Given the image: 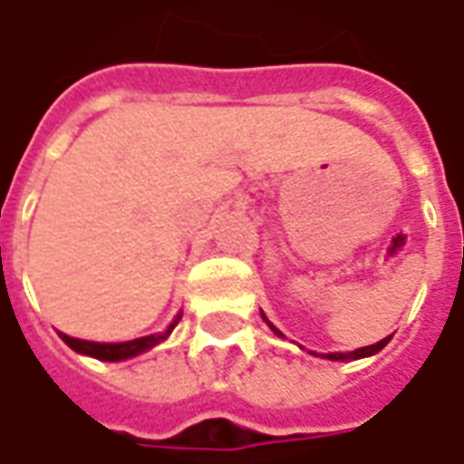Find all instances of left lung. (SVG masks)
I'll use <instances>...</instances> for the list:
<instances>
[{"label": "left lung", "mask_w": 464, "mask_h": 464, "mask_svg": "<svg viewBox=\"0 0 464 464\" xmlns=\"http://www.w3.org/2000/svg\"><path fill=\"white\" fill-rule=\"evenodd\" d=\"M268 325H271V323H268ZM271 330H274L276 335H281V330H276L274 325H271ZM387 341H390V338H384V341L374 343V346L356 348V351H351V353H328V359H333V362H341V359H362V356H372V353H377L380 348L387 346Z\"/></svg>", "instance_id": "left-lung-1"}]
</instances>
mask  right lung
<instances>
[{
    "instance_id": "1",
    "label": "right lung",
    "mask_w": 464,
    "mask_h": 464,
    "mask_svg": "<svg viewBox=\"0 0 464 464\" xmlns=\"http://www.w3.org/2000/svg\"><path fill=\"white\" fill-rule=\"evenodd\" d=\"M180 317H175V323L169 325L165 333H157V335H147V338H136V341H126V343H92V341H80V338H69V335H62L66 341V346L80 351V353H87V356H95V359H102V362H118V359H129V356H136L147 348L157 346L160 341H165L169 335V330L178 325Z\"/></svg>"
}]
</instances>
